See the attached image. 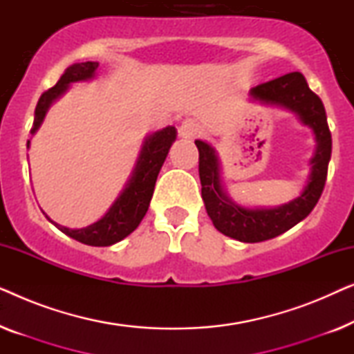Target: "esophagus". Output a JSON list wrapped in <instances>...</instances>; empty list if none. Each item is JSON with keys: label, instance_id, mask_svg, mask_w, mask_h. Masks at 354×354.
Listing matches in <instances>:
<instances>
[{"label": "esophagus", "instance_id": "obj_1", "mask_svg": "<svg viewBox=\"0 0 354 354\" xmlns=\"http://www.w3.org/2000/svg\"><path fill=\"white\" fill-rule=\"evenodd\" d=\"M178 132L183 138H193L195 135L200 132V125L195 119H185L180 125V129H178Z\"/></svg>", "mask_w": 354, "mask_h": 354}]
</instances>
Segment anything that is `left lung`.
<instances>
[{
  "mask_svg": "<svg viewBox=\"0 0 354 354\" xmlns=\"http://www.w3.org/2000/svg\"><path fill=\"white\" fill-rule=\"evenodd\" d=\"M251 96L264 103L283 106L299 115L304 124L316 133L317 148L313 158V171L309 183L301 196L288 205L270 209H248L235 205L222 192L219 178V164L209 145L196 140L200 153V180L201 196L212 224L221 234L245 243H256L274 239L299 221H303L317 205L327 180L328 161L332 154V135L328 130L327 115L319 96L308 86L301 72H290L277 79L266 82L251 88Z\"/></svg>",
  "mask_w": 354,
  "mask_h": 354,
  "instance_id": "left-lung-1",
  "label": "left lung"
}]
</instances>
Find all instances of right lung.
Listing matches in <instances>:
<instances>
[{"mask_svg": "<svg viewBox=\"0 0 354 354\" xmlns=\"http://www.w3.org/2000/svg\"><path fill=\"white\" fill-rule=\"evenodd\" d=\"M96 69H98V62L93 61L79 62V64H72L71 67H67L64 74L61 75V79L57 80V84L51 86L50 90H46L40 96V100H38L30 133L37 132L50 104L57 96L64 93L72 82L91 79ZM176 127H166L156 133L149 135L143 145L142 153H140L132 178H130L122 195L115 200L111 209L106 212L103 219H100L88 227H84V229H67V227L55 224L51 221L53 224L62 234L69 235L71 239L90 246L114 245L125 239L129 234H132L140 222H142L145 214H147L154 192V185H156L158 174L161 171L169 148H171L172 142L176 140ZM28 143L30 142H27V147Z\"/></svg>", "mask_w": 354, "mask_h": 354, "instance_id": "1", "label": "right lung"}]
</instances>
